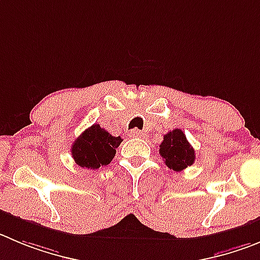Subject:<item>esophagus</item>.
<instances>
[{
	"label": "esophagus",
	"instance_id": "34e87169",
	"mask_svg": "<svg viewBox=\"0 0 260 260\" xmlns=\"http://www.w3.org/2000/svg\"><path fill=\"white\" fill-rule=\"evenodd\" d=\"M129 136L131 137H142V136H144V133H142L140 129H132V131H129Z\"/></svg>",
	"mask_w": 260,
	"mask_h": 260
}]
</instances>
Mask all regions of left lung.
Wrapping results in <instances>:
<instances>
[{
    "label": "left lung",
    "instance_id": "1",
    "mask_svg": "<svg viewBox=\"0 0 260 260\" xmlns=\"http://www.w3.org/2000/svg\"><path fill=\"white\" fill-rule=\"evenodd\" d=\"M159 147L166 166L176 172L183 171L195 161V150L178 128L167 133Z\"/></svg>",
    "mask_w": 260,
    "mask_h": 260
}]
</instances>
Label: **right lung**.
<instances>
[{"instance_id": "obj_1", "label": "right lung", "mask_w": 260, "mask_h": 260, "mask_svg": "<svg viewBox=\"0 0 260 260\" xmlns=\"http://www.w3.org/2000/svg\"><path fill=\"white\" fill-rule=\"evenodd\" d=\"M122 141L120 136L114 137L100 124H93L75 140L72 146V156L82 168L99 169L108 166L114 159L115 149Z\"/></svg>"}]
</instances>
